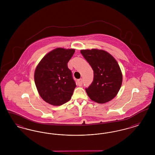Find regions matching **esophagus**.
Returning <instances> with one entry per match:
<instances>
[{
	"instance_id": "1",
	"label": "esophagus",
	"mask_w": 155,
	"mask_h": 155,
	"mask_svg": "<svg viewBox=\"0 0 155 155\" xmlns=\"http://www.w3.org/2000/svg\"><path fill=\"white\" fill-rule=\"evenodd\" d=\"M77 84H78V86H80V87L82 86V84H83V80H82V78L78 80V81H77Z\"/></svg>"
}]
</instances>
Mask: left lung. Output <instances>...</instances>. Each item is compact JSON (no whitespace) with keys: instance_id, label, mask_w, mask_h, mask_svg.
<instances>
[{"instance_id":"8db88e82","label":"left lung","mask_w":155,"mask_h":155,"mask_svg":"<svg viewBox=\"0 0 155 155\" xmlns=\"http://www.w3.org/2000/svg\"><path fill=\"white\" fill-rule=\"evenodd\" d=\"M81 53L94 71V80L85 88L87 95L97 103L110 101L117 94L123 81L117 61L102 50H81Z\"/></svg>"}]
</instances>
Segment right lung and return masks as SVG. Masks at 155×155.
Masks as SVG:
<instances>
[{
    "instance_id": "1",
    "label": "right lung",
    "mask_w": 155,
    "mask_h": 155,
    "mask_svg": "<svg viewBox=\"0 0 155 155\" xmlns=\"http://www.w3.org/2000/svg\"><path fill=\"white\" fill-rule=\"evenodd\" d=\"M75 50L57 48L45 55L35 71L37 90L47 103L60 106L71 99L76 87L67 63Z\"/></svg>"
}]
</instances>
